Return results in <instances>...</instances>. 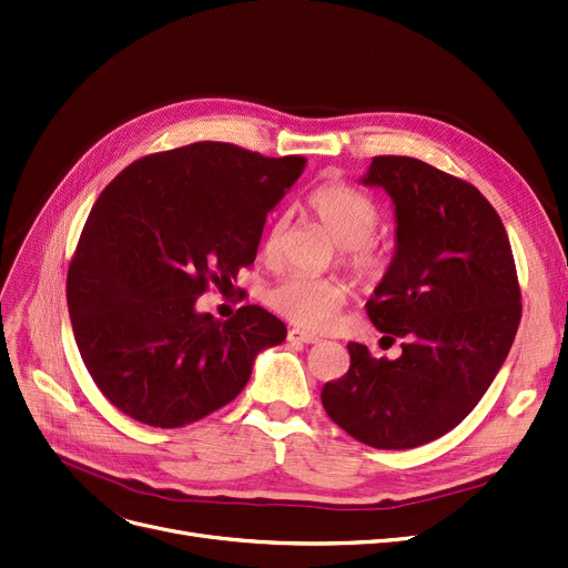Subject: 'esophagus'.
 I'll list each match as a JSON object with an SVG mask.
<instances>
[{
  "mask_svg": "<svg viewBox=\"0 0 568 568\" xmlns=\"http://www.w3.org/2000/svg\"><path fill=\"white\" fill-rule=\"evenodd\" d=\"M287 341H292V343H317L320 338H317L315 334H311V332L290 329V332H287Z\"/></svg>",
  "mask_w": 568,
  "mask_h": 568,
  "instance_id": "1",
  "label": "esophagus"
}]
</instances>
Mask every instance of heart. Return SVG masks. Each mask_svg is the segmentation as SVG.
<instances>
[{"label":"heart","instance_id":"b5f03b06","mask_svg":"<svg viewBox=\"0 0 568 568\" xmlns=\"http://www.w3.org/2000/svg\"><path fill=\"white\" fill-rule=\"evenodd\" d=\"M308 211L317 227L323 230L343 251V262L353 274L366 283H378L387 271V255L372 236L378 225V211L364 194L345 185H320L308 194ZM285 232V217L276 220L264 241V257L276 262ZM268 306L292 325L304 329H325L334 323L341 306L348 302V287L329 278L292 276L271 287L266 294Z\"/></svg>","mask_w":568,"mask_h":568}]
</instances>
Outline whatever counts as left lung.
<instances>
[{
  "label": "left lung",
  "mask_w": 568,
  "mask_h": 568,
  "mask_svg": "<svg viewBox=\"0 0 568 568\" xmlns=\"http://www.w3.org/2000/svg\"><path fill=\"white\" fill-rule=\"evenodd\" d=\"M359 183L389 194L397 225L366 313L408 343L397 359L348 343V374L323 387V406L366 446L408 450L483 399L520 325V285L501 217L471 183L399 155L374 158Z\"/></svg>",
  "instance_id": "8db88e82"
}]
</instances>
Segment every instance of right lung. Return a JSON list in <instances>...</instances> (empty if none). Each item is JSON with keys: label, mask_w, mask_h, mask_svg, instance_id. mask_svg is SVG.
<instances>
[{"label": "right lung", "mask_w": 568, "mask_h": 568, "mask_svg": "<svg viewBox=\"0 0 568 568\" xmlns=\"http://www.w3.org/2000/svg\"><path fill=\"white\" fill-rule=\"evenodd\" d=\"M304 166L202 141L141 158L104 187L69 264L67 306L85 368L118 410L162 429L202 420L285 341L262 306L220 323L196 297L255 262L266 215Z\"/></svg>", "instance_id": "right-lung-1"}]
</instances>
